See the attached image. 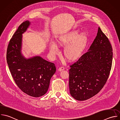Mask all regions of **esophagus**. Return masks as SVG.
<instances>
[{"label": "esophagus", "instance_id": "esophagus-1", "mask_svg": "<svg viewBox=\"0 0 120 120\" xmlns=\"http://www.w3.org/2000/svg\"><path fill=\"white\" fill-rule=\"evenodd\" d=\"M64 69H65V68H64V67H60V68H59L58 70H59V71H61L64 70Z\"/></svg>", "mask_w": 120, "mask_h": 120}]
</instances>
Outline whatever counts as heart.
<instances>
[{"mask_svg":"<svg viewBox=\"0 0 120 120\" xmlns=\"http://www.w3.org/2000/svg\"><path fill=\"white\" fill-rule=\"evenodd\" d=\"M56 42L59 47L65 46L63 54L68 61L74 62L79 60L83 55L89 44V37L86 33L76 30L60 36ZM49 50L52 54H56L57 49L55 44L51 43Z\"/></svg>","mask_w":120,"mask_h":120,"instance_id":"obj_1","label":"heart"}]
</instances>
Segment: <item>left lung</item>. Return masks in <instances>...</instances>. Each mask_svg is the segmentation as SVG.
<instances>
[{"instance_id": "8db88e82", "label": "left lung", "mask_w": 120, "mask_h": 120, "mask_svg": "<svg viewBox=\"0 0 120 120\" xmlns=\"http://www.w3.org/2000/svg\"><path fill=\"white\" fill-rule=\"evenodd\" d=\"M112 51L108 39L98 27L88 52L70 66L69 90L75 99H88L102 89L111 69Z\"/></svg>"}]
</instances>
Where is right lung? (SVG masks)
I'll return each instance as SVG.
<instances>
[{"label": "right lung", "instance_id": "1", "mask_svg": "<svg viewBox=\"0 0 120 120\" xmlns=\"http://www.w3.org/2000/svg\"><path fill=\"white\" fill-rule=\"evenodd\" d=\"M30 22L26 21L22 23L14 34L8 45L7 60L18 87L30 96L39 97L47 92L56 69L54 63L40 56L26 58L22 54V34L27 31Z\"/></svg>", "mask_w": 120, "mask_h": 120}]
</instances>
